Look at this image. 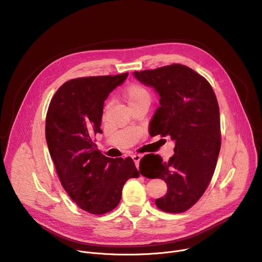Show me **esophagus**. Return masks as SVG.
Wrapping results in <instances>:
<instances>
[{"label":"esophagus","instance_id":"1","mask_svg":"<svg viewBox=\"0 0 262 262\" xmlns=\"http://www.w3.org/2000/svg\"><path fill=\"white\" fill-rule=\"evenodd\" d=\"M132 158H133V160H134V162L136 164V167L139 168V163H140V160H141L142 157L140 155H134Z\"/></svg>","mask_w":262,"mask_h":262}]
</instances>
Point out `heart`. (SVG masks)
<instances>
[{"label": "heart", "instance_id": "1", "mask_svg": "<svg viewBox=\"0 0 262 262\" xmlns=\"http://www.w3.org/2000/svg\"><path fill=\"white\" fill-rule=\"evenodd\" d=\"M124 99L129 106L140 102H150V93L140 85L128 86L123 93Z\"/></svg>", "mask_w": 262, "mask_h": 262}]
</instances>
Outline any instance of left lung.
Instances as JSON below:
<instances>
[{
	"mask_svg": "<svg viewBox=\"0 0 262 262\" xmlns=\"http://www.w3.org/2000/svg\"><path fill=\"white\" fill-rule=\"evenodd\" d=\"M134 76L160 96L161 105L150 122L151 133L170 136L175 143L174 155L168 162L154 154L142 158L141 174L167 183V194L156 200L160 209L185 211L201 198L216 166L221 149L216 97L202 76L181 64L135 71Z\"/></svg>",
	"mask_w": 262,
	"mask_h": 262,
	"instance_id": "left-lung-1",
	"label": "left lung"
}]
</instances>
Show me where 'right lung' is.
<instances>
[{
	"mask_svg": "<svg viewBox=\"0 0 262 262\" xmlns=\"http://www.w3.org/2000/svg\"><path fill=\"white\" fill-rule=\"evenodd\" d=\"M127 76L70 80L58 89L48 110L46 138L61 184L74 202L93 214L113 210L126 180L139 176L132 158H106L93 141L101 134L104 100Z\"/></svg>",
	"mask_w": 262,
	"mask_h": 262,
	"instance_id": "1",
	"label": "right lung"
}]
</instances>
